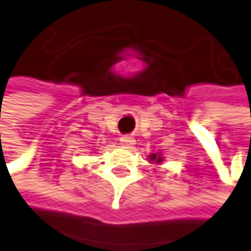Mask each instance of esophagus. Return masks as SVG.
I'll return each instance as SVG.
<instances>
[{
	"label": "esophagus",
	"mask_w": 251,
	"mask_h": 251,
	"mask_svg": "<svg viewBox=\"0 0 251 251\" xmlns=\"http://www.w3.org/2000/svg\"><path fill=\"white\" fill-rule=\"evenodd\" d=\"M135 143V140L132 138V137H129V135H123V137H120V146L122 147H131L132 144Z\"/></svg>",
	"instance_id": "1"
}]
</instances>
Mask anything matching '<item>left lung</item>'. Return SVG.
<instances>
[{"label":"left lung","mask_w":251,"mask_h":251,"mask_svg":"<svg viewBox=\"0 0 251 251\" xmlns=\"http://www.w3.org/2000/svg\"><path fill=\"white\" fill-rule=\"evenodd\" d=\"M149 160H150V162H154V164H162L164 157H162V154H160V153H151L149 156Z\"/></svg>","instance_id":"left-lung-1"}]
</instances>
